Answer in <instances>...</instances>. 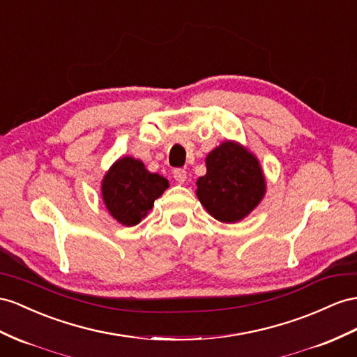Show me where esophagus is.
<instances>
[{
  "instance_id": "obj_1",
  "label": "esophagus",
  "mask_w": 357,
  "mask_h": 357,
  "mask_svg": "<svg viewBox=\"0 0 357 357\" xmlns=\"http://www.w3.org/2000/svg\"><path fill=\"white\" fill-rule=\"evenodd\" d=\"M173 178H175V181L179 182V184H184L187 181V172L184 169H175L173 170Z\"/></svg>"
}]
</instances>
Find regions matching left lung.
<instances>
[{
	"mask_svg": "<svg viewBox=\"0 0 357 357\" xmlns=\"http://www.w3.org/2000/svg\"><path fill=\"white\" fill-rule=\"evenodd\" d=\"M206 173L196 181L200 204L222 223L248 217L267 191V181L257 155L235 140H226L206 155Z\"/></svg>",
	"mask_w": 357,
	"mask_h": 357,
	"instance_id": "obj_1",
	"label": "left lung"
}]
</instances>
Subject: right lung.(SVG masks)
I'll use <instances>...</instances> for the list:
<instances>
[{
	"label": "right lung",
	"instance_id": "add662e5",
	"mask_svg": "<svg viewBox=\"0 0 357 357\" xmlns=\"http://www.w3.org/2000/svg\"><path fill=\"white\" fill-rule=\"evenodd\" d=\"M167 188L166 178L149 172L143 161L130 155L116 160L100 182L107 211L123 226L139 225Z\"/></svg>",
	"mask_w": 357,
	"mask_h": 357
}]
</instances>
